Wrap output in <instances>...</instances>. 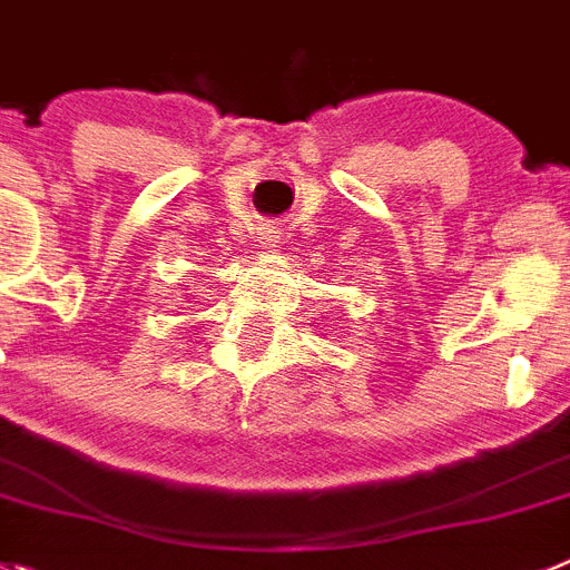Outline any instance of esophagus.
Here are the masks:
<instances>
[{
    "instance_id": "esophagus-1",
    "label": "esophagus",
    "mask_w": 570,
    "mask_h": 570,
    "mask_svg": "<svg viewBox=\"0 0 570 570\" xmlns=\"http://www.w3.org/2000/svg\"><path fill=\"white\" fill-rule=\"evenodd\" d=\"M263 246L265 248H276V246H279V232H276L274 226L263 232Z\"/></svg>"
}]
</instances>
